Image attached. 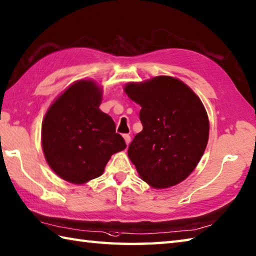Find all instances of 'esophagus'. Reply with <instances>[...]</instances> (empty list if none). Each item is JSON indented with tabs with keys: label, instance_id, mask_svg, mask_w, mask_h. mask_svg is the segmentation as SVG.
Instances as JSON below:
<instances>
[{
	"label": "esophagus",
	"instance_id": "esophagus-1",
	"mask_svg": "<svg viewBox=\"0 0 256 256\" xmlns=\"http://www.w3.org/2000/svg\"><path fill=\"white\" fill-rule=\"evenodd\" d=\"M123 138H124L125 143H126V146H128L130 142H131V136H128V134H125V136H123Z\"/></svg>",
	"mask_w": 256,
	"mask_h": 256
}]
</instances>
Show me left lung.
Here are the masks:
<instances>
[{
	"mask_svg": "<svg viewBox=\"0 0 256 256\" xmlns=\"http://www.w3.org/2000/svg\"><path fill=\"white\" fill-rule=\"evenodd\" d=\"M124 92L141 106L143 130L128 150L140 178L156 189L180 184L196 168L207 146L209 120L200 98L170 76L128 82Z\"/></svg>",
	"mask_w": 256,
	"mask_h": 256,
	"instance_id": "8db88e82",
	"label": "left lung"
}]
</instances>
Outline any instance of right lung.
I'll use <instances>...</instances> for the list:
<instances>
[{
    "label": "right lung",
    "mask_w": 256,
    "mask_h": 256,
    "mask_svg": "<svg viewBox=\"0 0 256 256\" xmlns=\"http://www.w3.org/2000/svg\"><path fill=\"white\" fill-rule=\"evenodd\" d=\"M103 88L95 80H80L67 87L44 115L41 146L56 174L82 184L103 174L114 153L126 148L115 133V123L102 112Z\"/></svg>",
    "instance_id": "obj_1"
}]
</instances>
